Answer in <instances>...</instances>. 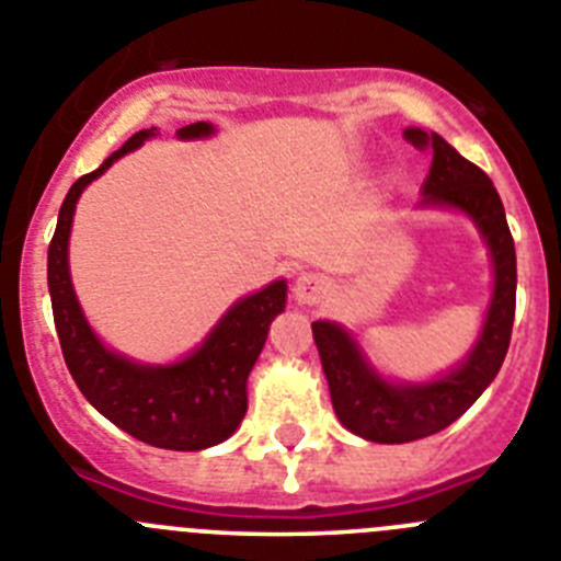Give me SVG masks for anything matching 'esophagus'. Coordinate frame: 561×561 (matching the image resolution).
<instances>
[{"instance_id": "34e87169", "label": "esophagus", "mask_w": 561, "mask_h": 561, "mask_svg": "<svg viewBox=\"0 0 561 561\" xmlns=\"http://www.w3.org/2000/svg\"><path fill=\"white\" fill-rule=\"evenodd\" d=\"M325 291H329V280H325V275H320V272H304V275L295 280L297 304H320Z\"/></svg>"}]
</instances>
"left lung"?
I'll use <instances>...</instances> for the list:
<instances>
[{
  "label": "left lung",
  "instance_id": "obj_1",
  "mask_svg": "<svg viewBox=\"0 0 561 561\" xmlns=\"http://www.w3.org/2000/svg\"><path fill=\"white\" fill-rule=\"evenodd\" d=\"M404 140L421 151H433V168L421 187L419 207H455L478 225L492 252L494 291L472 354L447 376L424 385H393L381 379L342 325L329 320L311 323L336 419L354 435L376 444L427 438L447 430L472 408L503 365L517 306V255L497 187L435 131L408 128Z\"/></svg>",
  "mask_w": 561,
  "mask_h": 561
}]
</instances>
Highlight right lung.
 Wrapping results in <instances>:
<instances>
[{
    "label": "right lung",
    "instance_id": "obj_1",
    "mask_svg": "<svg viewBox=\"0 0 561 561\" xmlns=\"http://www.w3.org/2000/svg\"><path fill=\"white\" fill-rule=\"evenodd\" d=\"M157 128H142L126 146L69 187L47 252V286L58 342L69 374L87 401L123 433L142 444L176 453L216 447L230 438L247 413V379L264 348L272 320L286 309V280L238 300L199 348L173 365H137L114 354L89 329L69 280L67 244L83 187L98 180L123 153L140 148ZM213 134L210 123L180 128L182 140Z\"/></svg>",
    "mask_w": 561,
    "mask_h": 561
}]
</instances>
